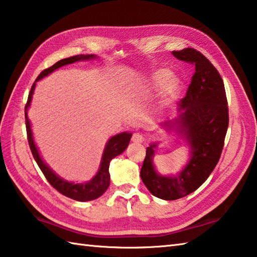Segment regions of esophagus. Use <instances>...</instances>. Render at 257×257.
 <instances>
[{"label":"esophagus","mask_w":257,"mask_h":257,"mask_svg":"<svg viewBox=\"0 0 257 257\" xmlns=\"http://www.w3.org/2000/svg\"><path fill=\"white\" fill-rule=\"evenodd\" d=\"M144 135L141 133H134L132 136V141L134 143H142L144 142Z\"/></svg>","instance_id":"1"}]
</instances>
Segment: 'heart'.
<instances>
[{
	"label": "heart",
	"instance_id": "1",
	"mask_svg": "<svg viewBox=\"0 0 257 257\" xmlns=\"http://www.w3.org/2000/svg\"><path fill=\"white\" fill-rule=\"evenodd\" d=\"M150 90L158 91L162 87L161 93V108L170 105L179 96L182 88V82L177 76L172 75L170 70L160 69L152 75L150 83Z\"/></svg>",
	"mask_w": 257,
	"mask_h": 257
}]
</instances>
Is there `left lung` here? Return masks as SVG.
<instances>
[{
	"label": "left lung",
	"mask_w": 257,
	"mask_h": 257,
	"mask_svg": "<svg viewBox=\"0 0 257 257\" xmlns=\"http://www.w3.org/2000/svg\"><path fill=\"white\" fill-rule=\"evenodd\" d=\"M176 59L195 65L186 95L179 103L180 116L175 123L161 124L165 128L179 125L180 133L191 146L192 158L179 175L158 174L153 164L154 149L151 144L141 169V179L154 196L166 201L184 197L207 180L221 158L228 127V106L224 83L218 71L201 52L187 48L173 51Z\"/></svg>",
	"instance_id": "obj_1"
}]
</instances>
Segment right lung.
<instances>
[{
	"label": "right lung",
	"instance_id": "right-lung-1",
	"mask_svg": "<svg viewBox=\"0 0 257 257\" xmlns=\"http://www.w3.org/2000/svg\"><path fill=\"white\" fill-rule=\"evenodd\" d=\"M95 57V55L93 54H87V55H75V56H71L67 57V59H63L59 62H56L54 65H52L49 69H45L44 71L41 72V74L36 78L35 82L33 83L32 87H31V91L28 97V102H26L25 105V125H26V133H28V141H29V145L31 152H32V155L34 160L38 163L39 167L41 169L42 173H43L45 179L48 180L50 184L53 186L57 192H60L61 194L65 195L67 197L72 198V200H75L78 202H86V201H93L95 198L101 196L104 192L107 190V187L109 185V173H108V167H109V162H111L112 159H114L115 156L119 155L125 151V149L127 148V145L131 141V138H132V133H127L124 132L121 134H117L113 136L108 140V142L105 146V150H104V153L102 156V161H101V165H99V170L96 173V175L93 177V179L87 182V183H72V182H67L62 180L61 177L57 176L55 173H53L50 167L46 165L43 160L41 159V156L39 154V151L36 149L34 140H33V134H32V130H31V124L28 118V107L31 104V99H32V95L35 88V83L38 82L41 78H43L44 76L49 75L50 73L53 72L54 70H57L61 66H64L66 64H71V63H74L77 61H83V60H92Z\"/></svg>",
	"mask_w": 257,
	"mask_h": 257
}]
</instances>
